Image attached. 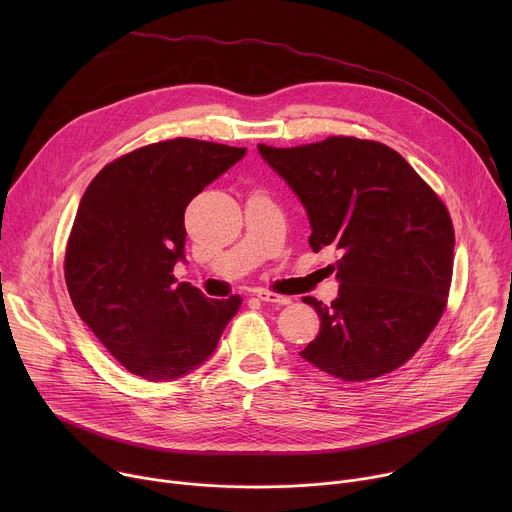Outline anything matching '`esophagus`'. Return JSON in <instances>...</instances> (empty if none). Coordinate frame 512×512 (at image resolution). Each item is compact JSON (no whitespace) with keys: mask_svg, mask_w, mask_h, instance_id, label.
<instances>
[{"mask_svg":"<svg viewBox=\"0 0 512 512\" xmlns=\"http://www.w3.org/2000/svg\"><path fill=\"white\" fill-rule=\"evenodd\" d=\"M255 296H257L261 302H269V304H279V306L291 304L289 298L277 296V294H273V291H267V289H255Z\"/></svg>","mask_w":512,"mask_h":512,"instance_id":"esophagus-1","label":"esophagus"}]
</instances>
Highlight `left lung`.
Wrapping results in <instances>:
<instances>
[{
	"mask_svg": "<svg viewBox=\"0 0 512 512\" xmlns=\"http://www.w3.org/2000/svg\"><path fill=\"white\" fill-rule=\"evenodd\" d=\"M294 190L310 221V247L338 251V298H304L320 316L300 352L342 381H367L409 360L440 322L454 265L444 202L391 148L328 137L300 148L257 145Z\"/></svg>",
	"mask_w": 512,
	"mask_h": 512,
	"instance_id": "left-lung-1",
	"label": "left lung"
}]
</instances>
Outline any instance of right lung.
<instances>
[{
  "label": "right lung",
  "instance_id": "right-lung-1",
  "mask_svg": "<svg viewBox=\"0 0 512 512\" xmlns=\"http://www.w3.org/2000/svg\"><path fill=\"white\" fill-rule=\"evenodd\" d=\"M247 148L198 139L145 145L107 164L81 198L64 279L81 320L123 367L148 381L188 375L216 350L241 298L210 300L188 281L184 210Z\"/></svg>",
  "mask_w": 512,
  "mask_h": 512
}]
</instances>
